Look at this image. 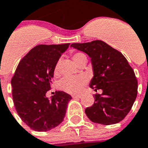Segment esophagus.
Segmentation results:
<instances>
[{
  "label": "esophagus",
  "instance_id": "1",
  "mask_svg": "<svg viewBox=\"0 0 148 148\" xmlns=\"http://www.w3.org/2000/svg\"><path fill=\"white\" fill-rule=\"evenodd\" d=\"M82 97V95H72L73 99H80Z\"/></svg>",
  "mask_w": 148,
  "mask_h": 148
}]
</instances>
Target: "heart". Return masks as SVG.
Wrapping results in <instances>:
<instances>
[{
	"instance_id": "1",
	"label": "heart",
	"mask_w": 148,
	"mask_h": 148,
	"mask_svg": "<svg viewBox=\"0 0 148 148\" xmlns=\"http://www.w3.org/2000/svg\"><path fill=\"white\" fill-rule=\"evenodd\" d=\"M72 59L77 64H79L80 62L86 60V56L82 53H74L71 55ZM59 65H60V60L57 61L56 63L53 73L55 75L59 74ZM87 82V79L85 77H66L63 78L60 81V88L64 91L67 92L71 94H76L81 92L84 86Z\"/></svg>"
}]
</instances>
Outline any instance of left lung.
I'll use <instances>...</instances> for the list:
<instances>
[{
    "label": "left lung",
    "mask_w": 148,
    "mask_h": 148,
    "mask_svg": "<svg viewBox=\"0 0 148 148\" xmlns=\"http://www.w3.org/2000/svg\"><path fill=\"white\" fill-rule=\"evenodd\" d=\"M91 58L94 76L90 87L102 93L94 96L95 102L85 113L92 122L111 125L125 118L138 93V80L133 69L122 53L102 40L72 43Z\"/></svg>",
    "instance_id": "left-lung-1"
}]
</instances>
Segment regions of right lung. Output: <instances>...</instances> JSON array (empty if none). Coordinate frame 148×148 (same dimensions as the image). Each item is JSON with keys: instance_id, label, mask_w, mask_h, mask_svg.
I'll return each mask as SVG.
<instances>
[{"instance_id": "1", "label": "right lung", "mask_w": 148, "mask_h": 148, "mask_svg": "<svg viewBox=\"0 0 148 148\" xmlns=\"http://www.w3.org/2000/svg\"><path fill=\"white\" fill-rule=\"evenodd\" d=\"M69 45L36 46L21 59L12 77V95L17 114L34 131L50 130L64 120L71 96L56 91L49 100L46 94L51 89L56 63Z\"/></svg>"}]
</instances>
